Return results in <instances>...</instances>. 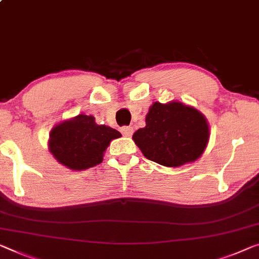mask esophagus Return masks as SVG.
I'll return each mask as SVG.
<instances>
[{
	"instance_id": "1",
	"label": "esophagus",
	"mask_w": 259,
	"mask_h": 259,
	"mask_svg": "<svg viewBox=\"0 0 259 259\" xmlns=\"http://www.w3.org/2000/svg\"><path fill=\"white\" fill-rule=\"evenodd\" d=\"M121 133L123 134V136H125V137H130L131 135H133V133H134V129H133V126H122L121 128Z\"/></svg>"
}]
</instances>
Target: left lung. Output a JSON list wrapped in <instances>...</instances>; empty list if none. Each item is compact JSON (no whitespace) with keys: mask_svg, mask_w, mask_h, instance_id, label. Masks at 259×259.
I'll return each instance as SVG.
<instances>
[{"mask_svg":"<svg viewBox=\"0 0 259 259\" xmlns=\"http://www.w3.org/2000/svg\"><path fill=\"white\" fill-rule=\"evenodd\" d=\"M148 159L167 167H178L198 159L209 141L206 117L179 101L154 102L145 117V126L133 136Z\"/></svg>","mask_w":259,"mask_h":259,"instance_id":"left-lung-1","label":"left lung"}]
</instances>
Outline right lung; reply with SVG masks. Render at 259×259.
Instances as JSON below:
<instances>
[{"label": "right lung", "mask_w": 259, "mask_h": 259, "mask_svg": "<svg viewBox=\"0 0 259 259\" xmlns=\"http://www.w3.org/2000/svg\"><path fill=\"white\" fill-rule=\"evenodd\" d=\"M121 136L110 126L96 124L92 115L80 114L51 130L49 150L64 166L82 171L102 163L108 145Z\"/></svg>", "instance_id": "1"}]
</instances>
